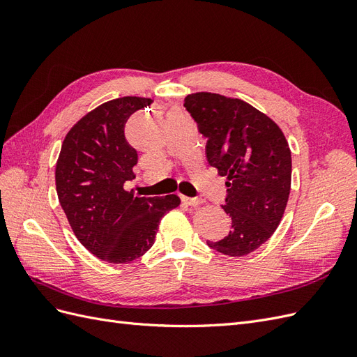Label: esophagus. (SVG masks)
I'll return each instance as SVG.
<instances>
[{"label": "esophagus", "mask_w": 357, "mask_h": 357, "mask_svg": "<svg viewBox=\"0 0 357 357\" xmlns=\"http://www.w3.org/2000/svg\"><path fill=\"white\" fill-rule=\"evenodd\" d=\"M181 201L188 204V205H193V207H197V205H199L202 202V199H199V198H189V197H185V195L181 197Z\"/></svg>", "instance_id": "obj_1"}]
</instances>
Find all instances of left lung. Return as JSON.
<instances>
[{"label":"left lung","mask_w":357,"mask_h":357,"mask_svg":"<svg viewBox=\"0 0 357 357\" xmlns=\"http://www.w3.org/2000/svg\"><path fill=\"white\" fill-rule=\"evenodd\" d=\"M185 107L207 138L208 164L228 186L223 208L231 229L207 244L223 255L245 256L268 241L284 214L291 183L287 139L271 117L238 98L197 92L186 96Z\"/></svg>","instance_id":"1"}]
</instances>
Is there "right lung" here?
I'll return each instance as SVG.
<instances>
[{
	"instance_id": "1",
	"label": "right lung",
	"mask_w": 357,
	"mask_h": 357,
	"mask_svg": "<svg viewBox=\"0 0 357 357\" xmlns=\"http://www.w3.org/2000/svg\"><path fill=\"white\" fill-rule=\"evenodd\" d=\"M150 98L123 96L84 114L63 139L55 181L61 207L77 240L101 261L126 264L155 243L160 219L180 205L177 195L138 197L123 188L135 178L138 155L125 123Z\"/></svg>"
}]
</instances>
